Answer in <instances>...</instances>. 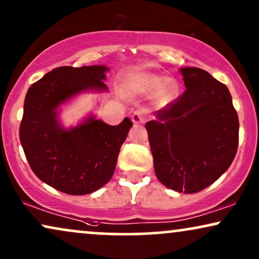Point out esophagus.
Segmentation results:
<instances>
[{"label":"esophagus","mask_w":259,"mask_h":259,"mask_svg":"<svg viewBox=\"0 0 259 259\" xmlns=\"http://www.w3.org/2000/svg\"><path fill=\"white\" fill-rule=\"evenodd\" d=\"M132 119L135 124L145 123V110L140 109V110L134 111L132 114Z\"/></svg>","instance_id":"1"}]
</instances>
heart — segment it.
Returning a JSON list of instances; mask_svg holds the SVG:
<instances>
[{"label":"heart","mask_w":259,"mask_h":259,"mask_svg":"<svg viewBox=\"0 0 259 259\" xmlns=\"http://www.w3.org/2000/svg\"><path fill=\"white\" fill-rule=\"evenodd\" d=\"M145 87L147 91L159 92L161 89V98L162 100H171L178 92V86L175 81H169L167 77L159 76V75H148L145 77Z\"/></svg>","instance_id":"obj_1"}]
</instances>
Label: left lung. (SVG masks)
Instances as JSON below:
<instances>
[{
    "label": "left lung",
    "instance_id": "1",
    "mask_svg": "<svg viewBox=\"0 0 259 259\" xmlns=\"http://www.w3.org/2000/svg\"><path fill=\"white\" fill-rule=\"evenodd\" d=\"M186 90L146 124L154 169L167 188L195 194L230 167L239 119L226 84L199 68L181 69Z\"/></svg>",
    "mask_w": 259,
    "mask_h": 259
}]
</instances>
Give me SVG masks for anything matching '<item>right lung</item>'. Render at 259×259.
<instances>
[{
	"label": "right lung",
	"mask_w": 259,
	"mask_h": 259,
	"mask_svg": "<svg viewBox=\"0 0 259 259\" xmlns=\"http://www.w3.org/2000/svg\"><path fill=\"white\" fill-rule=\"evenodd\" d=\"M105 65L58 67L28 88L20 124L26 159L41 182L68 195H87L112 177L133 122L109 125L93 116L65 130L57 107L86 90H107Z\"/></svg>",
	"instance_id": "obj_1"
}]
</instances>
